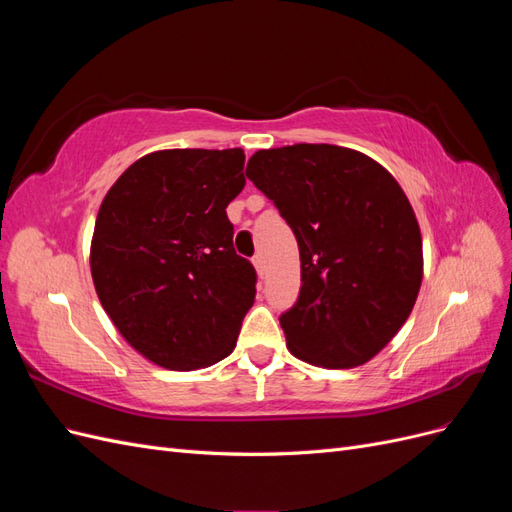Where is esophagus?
<instances>
[{
	"instance_id": "1",
	"label": "esophagus",
	"mask_w": 512,
	"mask_h": 512,
	"mask_svg": "<svg viewBox=\"0 0 512 512\" xmlns=\"http://www.w3.org/2000/svg\"><path fill=\"white\" fill-rule=\"evenodd\" d=\"M252 262H254V267H256V271H258V275H265V256L256 254V256L252 258Z\"/></svg>"
}]
</instances>
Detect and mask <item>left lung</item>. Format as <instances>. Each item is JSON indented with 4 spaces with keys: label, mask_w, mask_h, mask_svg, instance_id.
<instances>
[{
    "label": "left lung",
    "mask_w": 512,
    "mask_h": 512,
    "mask_svg": "<svg viewBox=\"0 0 512 512\" xmlns=\"http://www.w3.org/2000/svg\"><path fill=\"white\" fill-rule=\"evenodd\" d=\"M247 179L280 209L301 256L299 299L280 324L297 359L367 363L404 327L423 282V239L395 177L337 145L260 149Z\"/></svg>",
    "instance_id": "obj_1"
}]
</instances>
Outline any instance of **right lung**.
I'll return each mask as SVG.
<instances>
[{
	"mask_svg": "<svg viewBox=\"0 0 512 512\" xmlns=\"http://www.w3.org/2000/svg\"><path fill=\"white\" fill-rule=\"evenodd\" d=\"M243 149H162L106 192L89 265L123 339L173 371L235 350L256 271L232 247L226 207L245 185Z\"/></svg>",
	"mask_w": 512,
	"mask_h": 512,
	"instance_id": "obj_1",
	"label": "right lung"
}]
</instances>
